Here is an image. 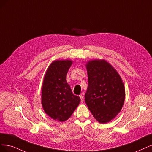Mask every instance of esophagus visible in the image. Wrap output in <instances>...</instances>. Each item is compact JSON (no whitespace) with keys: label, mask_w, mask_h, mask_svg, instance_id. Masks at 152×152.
I'll return each mask as SVG.
<instances>
[{"label":"esophagus","mask_w":152,"mask_h":152,"mask_svg":"<svg viewBox=\"0 0 152 152\" xmlns=\"http://www.w3.org/2000/svg\"><path fill=\"white\" fill-rule=\"evenodd\" d=\"M80 97L81 98V103H83V102H84V96H83V95H80Z\"/></svg>","instance_id":"esophagus-1"}]
</instances>
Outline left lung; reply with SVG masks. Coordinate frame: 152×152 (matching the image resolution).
<instances>
[{
    "label": "left lung",
    "instance_id": "1",
    "mask_svg": "<svg viewBox=\"0 0 152 152\" xmlns=\"http://www.w3.org/2000/svg\"><path fill=\"white\" fill-rule=\"evenodd\" d=\"M88 86L85 102L94 118L101 123L111 121L121 111L125 98L120 75L104 60L89 61L86 64Z\"/></svg>",
    "mask_w": 152,
    "mask_h": 152
}]
</instances>
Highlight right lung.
Instances as JSON below:
<instances>
[{"instance_id":"obj_1","label":"right lung","mask_w":152,"mask_h":152,"mask_svg":"<svg viewBox=\"0 0 152 152\" xmlns=\"http://www.w3.org/2000/svg\"><path fill=\"white\" fill-rule=\"evenodd\" d=\"M72 61H55L50 64L44 78L42 105L44 111L55 120L64 121L72 114L80 102L66 82V75Z\"/></svg>"}]
</instances>
